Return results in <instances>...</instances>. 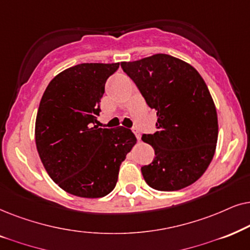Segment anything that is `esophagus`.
Listing matches in <instances>:
<instances>
[{
    "label": "esophagus",
    "mask_w": 250,
    "mask_h": 250,
    "mask_svg": "<svg viewBox=\"0 0 250 250\" xmlns=\"http://www.w3.org/2000/svg\"><path fill=\"white\" fill-rule=\"evenodd\" d=\"M132 132H134L135 134V136H136V138H137V141H141V132H139V130L137 128H132Z\"/></svg>",
    "instance_id": "esophagus-1"
}]
</instances>
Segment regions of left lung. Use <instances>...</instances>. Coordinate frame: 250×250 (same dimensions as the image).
Wrapping results in <instances>:
<instances>
[{"mask_svg": "<svg viewBox=\"0 0 250 250\" xmlns=\"http://www.w3.org/2000/svg\"><path fill=\"white\" fill-rule=\"evenodd\" d=\"M121 67L158 116V130L142 137L155 153L152 164L142 167L145 182L158 191L197 182L214 158L218 137L217 112L204 79L166 53L122 62Z\"/></svg>", "mask_w": 250, "mask_h": 250, "instance_id": "1", "label": "left lung"}]
</instances>
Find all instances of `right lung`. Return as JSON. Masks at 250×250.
<instances>
[{
	"label": "right lung",
	"instance_id": "obj_1",
	"mask_svg": "<svg viewBox=\"0 0 250 250\" xmlns=\"http://www.w3.org/2000/svg\"><path fill=\"white\" fill-rule=\"evenodd\" d=\"M119 62H84L56 75L38 109L35 143L46 172L59 188L81 198L113 191L119 169L137 139L130 129L98 128L105 83Z\"/></svg>",
	"mask_w": 250,
	"mask_h": 250
}]
</instances>
